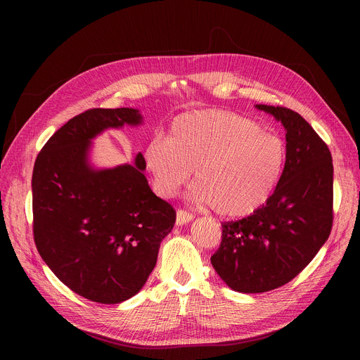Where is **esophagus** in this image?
<instances>
[{"label":"esophagus","instance_id":"obj_1","mask_svg":"<svg viewBox=\"0 0 360 360\" xmlns=\"http://www.w3.org/2000/svg\"><path fill=\"white\" fill-rule=\"evenodd\" d=\"M194 219V216L191 213H188L185 210H178L176 212V226H182L188 221H191Z\"/></svg>","mask_w":360,"mask_h":360}]
</instances>
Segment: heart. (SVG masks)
Returning <instances> with one entry per match:
<instances>
[{
    "label": "heart",
    "mask_w": 360,
    "mask_h": 360,
    "mask_svg": "<svg viewBox=\"0 0 360 360\" xmlns=\"http://www.w3.org/2000/svg\"><path fill=\"white\" fill-rule=\"evenodd\" d=\"M144 162L160 195H172L195 167L193 198L223 217H245L266 205L285 172L288 148L277 134L240 113H182L169 136H155Z\"/></svg>",
    "instance_id": "b5f03b06"
}]
</instances>
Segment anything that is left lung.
<instances>
[{"instance_id": "8db88e82", "label": "left lung", "mask_w": 360, "mask_h": 360, "mask_svg": "<svg viewBox=\"0 0 360 360\" xmlns=\"http://www.w3.org/2000/svg\"><path fill=\"white\" fill-rule=\"evenodd\" d=\"M286 129L285 172L269 202L254 214L221 224L212 266L231 289L262 293L304 270L333 228V158L297 112L255 105Z\"/></svg>"}]
</instances>
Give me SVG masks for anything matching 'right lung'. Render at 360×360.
<instances>
[{
  "mask_svg": "<svg viewBox=\"0 0 360 360\" xmlns=\"http://www.w3.org/2000/svg\"><path fill=\"white\" fill-rule=\"evenodd\" d=\"M125 124H143L140 110L94 108L71 118L37 155L32 176L37 251L72 292L106 305L141 290L176 219L150 190L141 153L134 165H90L91 140Z\"/></svg>",
  "mask_w": 360,
  "mask_h": 360,
  "instance_id": "add662e5",
  "label": "right lung"
}]
</instances>
